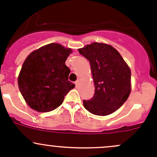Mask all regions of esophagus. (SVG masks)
I'll return each mask as SVG.
<instances>
[{
    "mask_svg": "<svg viewBox=\"0 0 157 157\" xmlns=\"http://www.w3.org/2000/svg\"><path fill=\"white\" fill-rule=\"evenodd\" d=\"M75 85H76V86H78V84H79V80H77V81H75Z\"/></svg>",
    "mask_w": 157,
    "mask_h": 157,
    "instance_id": "esophagus-1",
    "label": "esophagus"
}]
</instances>
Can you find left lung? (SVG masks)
I'll list each match as a JSON object with an SVG mask.
<instances>
[{"instance_id":"left-lung-1","label":"left lung","mask_w":157,"mask_h":157,"mask_svg":"<svg viewBox=\"0 0 157 157\" xmlns=\"http://www.w3.org/2000/svg\"><path fill=\"white\" fill-rule=\"evenodd\" d=\"M90 61L95 93L83 100L85 109L96 115H110L124 103L131 93V70L111 45L94 42L78 49Z\"/></svg>"}]
</instances>
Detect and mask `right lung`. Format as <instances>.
<instances>
[{"mask_svg": "<svg viewBox=\"0 0 157 157\" xmlns=\"http://www.w3.org/2000/svg\"><path fill=\"white\" fill-rule=\"evenodd\" d=\"M70 53L71 48L51 43L26 58L19 74L18 86L29 107L40 112L54 110L74 88L68 80L71 71L65 65Z\"/></svg>", "mask_w": 157, "mask_h": 157, "instance_id": "obj_1", "label": "right lung"}]
</instances>
